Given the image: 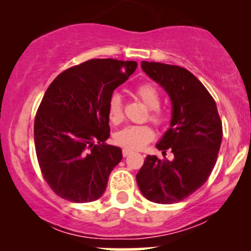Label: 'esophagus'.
<instances>
[{
  "instance_id": "34e87169",
  "label": "esophagus",
  "mask_w": 251,
  "mask_h": 251,
  "mask_svg": "<svg viewBox=\"0 0 251 251\" xmlns=\"http://www.w3.org/2000/svg\"><path fill=\"white\" fill-rule=\"evenodd\" d=\"M129 153H131V151H129V150L123 149V155H124V157H127Z\"/></svg>"
}]
</instances>
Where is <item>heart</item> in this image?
Wrapping results in <instances>:
<instances>
[{
    "label": "heart",
    "mask_w": 251,
    "mask_h": 251,
    "mask_svg": "<svg viewBox=\"0 0 251 251\" xmlns=\"http://www.w3.org/2000/svg\"><path fill=\"white\" fill-rule=\"evenodd\" d=\"M134 94L142 102L149 107V120L155 126H163L165 124V116L159 108L160 96L158 89L152 83L144 82L137 86ZM107 114L109 122L118 125L124 119V106L122 97L119 94H112L107 103ZM154 138L153 129L149 125H131L120 129L114 134V142L124 149L137 151L145 148Z\"/></svg>",
    "instance_id": "b5f03b06"
}]
</instances>
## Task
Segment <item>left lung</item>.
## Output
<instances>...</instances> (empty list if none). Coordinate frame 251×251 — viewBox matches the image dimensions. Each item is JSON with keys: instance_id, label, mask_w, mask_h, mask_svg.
<instances>
[{"instance_id": "obj_1", "label": "left lung", "mask_w": 251, "mask_h": 251, "mask_svg": "<svg viewBox=\"0 0 251 251\" xmlns=\"http://www.w3.org/2000/svg\"><path fill=\"white\" fill-rule=\"evenodd\" d=\"M142 68L168 92L172 119L171 127L157 144L164 159L149 154L135 179L149 201L178 203L208 180L221 148L222 120L214 98L191 72L148 61L142 62ZM168 149L175 154L172 162L165 158Z\"/></svg>"}]
</instances>
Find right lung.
I'll list each match as a JSON object with an SVG mask.
<instances>
[{
  "label": "right lung",
  "instance_id": "1",
  "mask_svg": "<svg viewBox=\"0 0 251 251\" xmlns=\"http://www.w3.org/2000/svg\"><path fill=\"white\" fill-rule=\"evenodd\" d=\"M135 61L92 59L60 73L46 91L34 120L41 174L59 197L97 201L123 158L109 137L107 103L137 68Z\"/></svg>",
  "mask_w": 251,
  "mask_h": 251
}]
</instances>
